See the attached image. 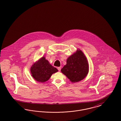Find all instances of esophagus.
Masks as SVG:
<instances>
[{
  "instance_id": "esophagus-1",
  "label": "esophagus",
  "mask_w": 121,
  "mask_h": 121,
  "mask_svg": "<svg viewBox=\"0 0 121 121\" xmlns=\"http://www.w3.org/2000/svg\"><path fill=\"white\" fill-rule=\"evenodd\" d=\"M61 67H58V69L59 72H60V70H61Z\"/></svg>"
}]
</instances>
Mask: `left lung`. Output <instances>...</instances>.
I'll list each match as a JSON object with an SVG mask.
<instances>
[{"mask_svg":"<svg viewBox=\"0 0 121 121\" xmlns=\"http://www.w3.org/2000/svg\"><path fill=\"white\" fill-rule=\"evenodd\" d=\"M89 66L86 57L80 50L69 56L61 72L72 82H76L83 79L87 74Z\"/></svg>","mask_w":121,"mask_h":121,"instance_id":"left-lung-1","label":"left lung"}]
</instances>
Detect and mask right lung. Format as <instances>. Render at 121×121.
Returning a JSON list of instances; mask_svg holds the SVG:
<instances>
[{"label": "right lung", "instance_id": "1", "mask_svg": "<svg viewBox=\"0 0 121 121\" xmlns=\"http://www.w3.org/2000/svg\"><path fill=\"white\" fill-rule=\"evenodd\" d=\"M31 73L35 80L43 82L48 80L52 74L58 71V69L52 66L43 57L32 66Z\"/></svg>", "mask_w": 121, "mask_h": 121}]
</instances>
